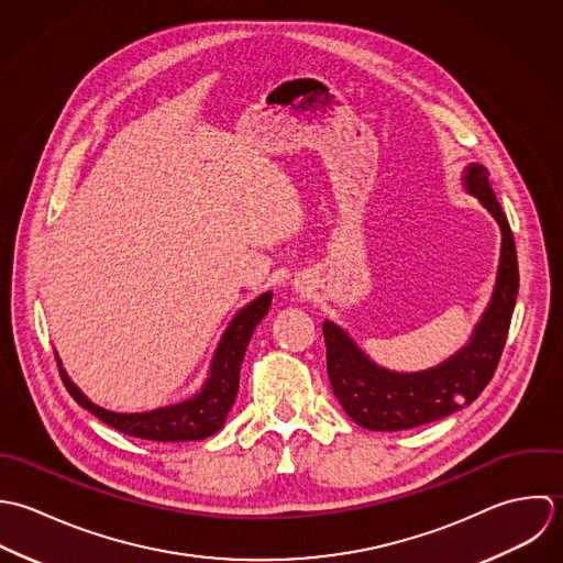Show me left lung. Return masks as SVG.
I'll return each mask as SVG.
<instances>
[{
  "instance_id": "1",
  "label": "left lung",
  "mask_w": 563,
  "mask_h": 563,
  "mask_svg": "<svg viewBox=\"0 0 563 563\" xmlns=\"http://www.w3.org/2000/svg\"><path fill=\"white\" fill-rule=\"evenodd\" d=\"M463 185L494 216L503 232L496 287L465 347L438 367L398 374L367 358L338 324L324 322L327 372L333 394L343 411L363 429L405 431L446 418L476 400L496 372L520 285L516 241L489 187V172L472 163L463 174Z\"/></svg>"
}]
</instances>
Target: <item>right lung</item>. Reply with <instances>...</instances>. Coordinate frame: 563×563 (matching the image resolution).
<instances>
[{"mask_svg": "<svg viewBox=\"0 0 563 563\" xmlns=\"http://www.w3.org/2000/svg\"><path fill=\"white\" fill-rule=\"evenodd\" d=\"M272 305V294H263L256 300H252L247 307H243L232 322L225 329L224 338L220 341L211 374L205 383V387L189 400H183L178 405L161 407L145 413H114L109 409L98 407L91 402L67 376V372L60 365V358L56 354V363L60 369V378L71 394V398L87 411H91L96 418L107 422L117 431L150 440V442H196L207 440L213 433H218L224 427L225 416L230 407L234 405L236 389H239V369L245 356V347L258 322L267 316Z\"/></svg>", "mask_w": 563, "mask_h": 563, "instance_id": "right-lung-1", "label": "right lung"}]
</instances>
